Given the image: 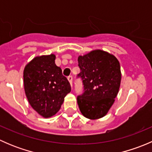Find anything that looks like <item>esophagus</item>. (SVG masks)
Instances as JSON below:
<instances>
[{"instance_id":"obj_1","label":"esophagus","mask_w":152,"mask_h":152,"mask_svg":"<svg viewBox=\"0 0 152 152\" xmlns=\"http://www.w3.org/2000/svg\"><path fill=\"white\" fill-rule=\"evenodd\" d=\"M67 80H68L69 82H70V86H71V87H73V77H72L71 76H68V77H67Z\"/></svg>"}]
</instances>
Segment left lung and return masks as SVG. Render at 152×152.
I'll use <instances>...</instances> for the list:
<instances>
[{"label": "left lung", "instance_id": "left-lung-1", "mask_svg": "<svg viewBox=\"0 0 152 152\" xmlns=\"http://www.w3.org/2000/svg\"><path fill=\"white\" fill-rule=\"evenodd\" d=\"M85 92L77 98L81 113L96 120L107 114L118 93L121 81L119 61L112 53L96 49L78 57Z\"/></svg>", "mask_w": 152, "mask_h": 152}]
</instances>
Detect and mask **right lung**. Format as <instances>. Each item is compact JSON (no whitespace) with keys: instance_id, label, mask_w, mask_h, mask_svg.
Listing matches in <instances>:
<instances>
[{"instance_id":"right-lung-1","label":"right lung","mask_w":152,"mask_h":152,"mask_svg":"<svg viewBox=\"0 0 152 152\" xmlns=\"http://www.w3.org/2000/svg\"><path fill=\"white\" fill-rule=\"evenodd\" d=\"M56 56H37L26 65L23 84L26 96L32 108L45 118L60 110L64 99L71 90L62 69L55 64Z\"/></svg>"}]
</instances>
